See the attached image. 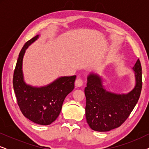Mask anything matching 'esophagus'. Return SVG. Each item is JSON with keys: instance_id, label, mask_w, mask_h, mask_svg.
Listing matches in <instances>:
<instances>
[{"instance_id": "esophagus-1", "label": "esophagus", "mask_w": 149, "mask_h": 149, "mask_svg": "<svg viewBox=\"0 0 149 149\" xmlns=\"http://www.w3.org/2000/svg\"><path fill=\"white\" fill-rule=\"evenodd\" d=\"M83 85V81L81 79L78 78L76 81H75V86L76 87H80L82 86Z\"/></svg>"}]
</instances>
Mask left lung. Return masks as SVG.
Returning a JSON list of instances; mask_svg holds the SVG:
<instances>
[{
	"instance_id": "1",
	"label": "left lung",
	"mask_w": 149,
	"mask_h": 149,
	"mask_svg": "<svg viewBox=\"0 0 149 149\" xmlns=\"http://www.w3.org/2000/svg\"><path fill=\"white\" fill-rule=\"evenodd\" d=\"M135 85L127 93L108 91L99 74L90 72L87 76L85 117L91 129L109 132L119 127L129 117L137 104L142 90V67L139 59L132 68Z\"/></svg>"
}]
</instances>
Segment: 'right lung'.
<instances>
[{"label": "right lung", "mask_w": 149, "mask_h": 149, "mask_svg": "<svg viewBox=\"0 0 149 149\" xmlns=\"http://www.w3.org/2000/svg\"><path fill=\"white\" fill-rule=\"evenodd\" d=\"M39 36V34L35 36L22 47L14 70L13 84L17 104L24 117L36 124L47 125L60 115L65 97L74 89L76 75L60 77L41 87L26 83L22 69L24 54Z\"/></svg>", "instance_id": "1"}]
</instances>
